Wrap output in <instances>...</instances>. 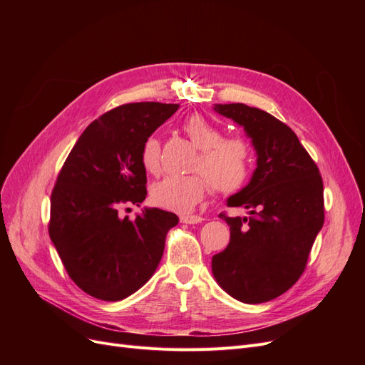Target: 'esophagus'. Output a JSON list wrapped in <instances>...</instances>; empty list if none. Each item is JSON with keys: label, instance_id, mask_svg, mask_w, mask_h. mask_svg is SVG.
Wrapping results in <instances>:
<instances>
[{"label": "esophagus", "instance_id": "obj_1", "mask_svg": "<svg viewBox=\"0 0 365 365\" xmlns=\"http://www.w3.org/2000/svg\"><path fill=\"white\" fill-rule=\"evenodd\" d=\"M180 220L182 224H189V225H193V224H200L202 217L197 216V215H182L180 217Z\"/></svg>", "mask_w": 365, "mask_h": 365}]
</instances>
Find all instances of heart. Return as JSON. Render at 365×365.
<instances>
[{"label":"heart","instance_id":"heart-1","mask_svg":"<svg viewBox=\"0 0 365 365\" xmlns=\"http://www.w3.org/2000/svg\"><path fill=\"white\" fill-rule=\"evenodd\" d=\"M182 129L200 149L190 175H168L150 189L152 202L172 212L185 213L200 202L210 184L217 193L231 195L244 187L252 172L254 152L250 141L240 135L222 137V130L200 114L184 120ZM161 145L148 137L140 149V161L149 173L160 172Z\"/></svg>","mask_w":365,"mask_h":365}]
</instances>
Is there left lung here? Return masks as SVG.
Listing matches in <instances>:
<instances>
[{
    "label": "left lung",
    "mask_w": 365,
    "mask_h": 365,
    "mask_svg": "<svg viewBox=\"0 0 365 365\" xmlns=\"http://www.w3.org/2000/svg\"><path fill=\"white\" fill-rule=\"evenodd\" d=\"M244 126L257 152L250 184L228 197L248 216H219L230 225V244L212 259L216 282L236 300L257 304L288 291L302 277L324 224L323 178L295 132L259 108L216 105Z\"/></svg>",
    "instance_id": "left-lung-1"
}]
</instances>
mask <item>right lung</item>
<instances>
[{
    "label": "right lung",
    "mask_w": 365,
    "mask_h": 365,
    "mask_svg": "<svg viewBox=\"0 0 365 365\" xmlns=\"http://www.w3.org/2000/svg\"><path fill=\"white\" fill-rule=\"evenodd\" d=\"M178 106L138 102L105 113L83 130L58 175L48 235L70 279L98 300L138 291L178 224V216L160 208H145L134 220L120 216L125 205L146 200L141 145Z\"/></svg>",
    "instance_id": "obj_1"
}]
</instances>
